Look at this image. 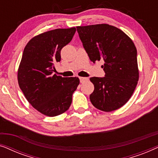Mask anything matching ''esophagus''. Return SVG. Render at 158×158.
Returning a JSON list of instances; mask_svg holds the SVG:
<instances>
[{
	"label": "esophagus",
	"instance_id": "34e87169",
	"mask_svg": "<svg viewBox=\"0 0 158 158\" xmlns=\"http://www.w3.org/2000/svg\"><path fill=\"white\" fill-rule=\"evenodd\" d=\"M79 79H80V81H81V83H83V82H85L88 80V77H80Z\"/></svg>",
	"mask_w": 158,
	"mask_h": 158
}]
</instances>
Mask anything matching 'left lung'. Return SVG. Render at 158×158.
I'll use <instances>...</instances> for the list:
<instances>
[{"label":"left lung","mask_w":158,"mask_h":158,"mask_svg":"<svg viewBox=\"0 0 158 158\" xmlns=\"http://www.w3.org/2000/svg\"><path fill=\"white\" fill-rule=\"evenodd\" d=\"M76 28L90 60L104 61L105 77L90 78L94 85L90 102L103 111L119 109L131 98L139 80L135 44L122 30L106 23Z\"/></svg>","instance_id":"left-lung-1"}]
</instances>
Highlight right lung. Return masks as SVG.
<instances>
[{
    "label": "right lung",
    "instance_id": "obj_1",
    "mask_svg": "<svg viewBox=\"0 0 158 158\" xmlns=\"http://www.w3.org/2000/svg\"><path fill=\"white\" fill-rule=\"evenodd\" d=\"M75 27L57 29L32 38L26 45L18 70L19 87L34 109L56 116L70 108L80 81L77 77L53 75L55 64L61 60L62 47L72 40Z\"/></svg>",
    "mask_w": 158,
    "mask_h": 158
}]
</instances>
